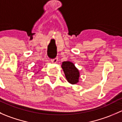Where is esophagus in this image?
<instances>
[{"label":"esophagus","mask_w":122,"mask_h":122,"mask_svg":"<svg viewBox=\"0 0 122 122\" xmlns=\"http://www.w3.org/2000/svg\"><path fill=\"white\" fill-rule=\"evenodd\" d=\"M58 58L56 56V57H55V58L52 59V60H51V61H52V62H53V63H56V62L58 61Z\"/></svg>","instance_id":"obj_1"}]
</instances>
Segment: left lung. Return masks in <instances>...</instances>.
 Instances as JSON below:
<instances>
[{
  "mask_svg": "<svg viewBox=\"0 0 122 122\" xmlns=\"http://www.w3.org/2000/svg\"><path fill=\"white\" fill-rule=\"evenodd\" d=\"M62 68L69 83L71 84L78 83L80 77L79 71L73 63L70 61H64L62 62Z\"/></svg>",
  "mask_w": 122,
  "mask_h": 122,
  "instance_id": "8db88e82",
  "label": "left lung"
}]
</instances>
